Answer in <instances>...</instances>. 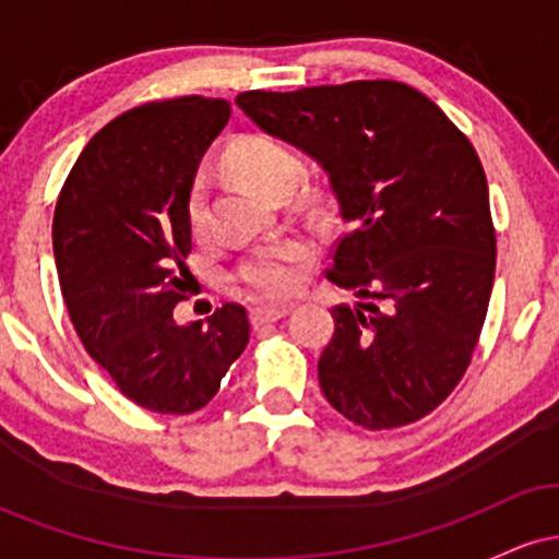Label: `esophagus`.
<instances>
[{"label": "esophagus", "instance_id": "34e87169", "mask_svg": "<svg viewBox=\"0 0 559 559\" xmlns=\"http://www.w3.org/2000/svg\"><path fill=\"white\" fill-rule=\"evenodd\" d=\"M288 310H292V305H258L252 307L249 318H252V325H262L288 316Z\"/></svg>", "mask_w": 559, "mask_h": 559}]
</instances>
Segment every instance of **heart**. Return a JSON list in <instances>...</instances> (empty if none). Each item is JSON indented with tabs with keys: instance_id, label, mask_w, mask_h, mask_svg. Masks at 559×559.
<instances>
[{
	"instance_id": "obj_1",
	"label": "heart",
	"mask_w": 559,
	"mask_h": 559,
	"mask_svg": "<svg viewBox=\"0 0 559 559\" xmlns=\"http://www.w3.org/2000/svg\"><path fill=\"white\" fill-rule=\"evenodd\" d=\"M226 163L243 183L265 197H271L281 186H292L301 168L297 152L271 133H243L228 146ZM186 223L197 239L207 234V189H204L202 178H197L186 194ZM305 258L307 243L301 239L262 243L241 262L236 278L252 288L258 297H286L299 286Z\"/></svg>"
}]
</instances>
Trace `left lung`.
<instances>
[{
	"label": "left lung",
	"mask_w": 559,
	"mask_h": 559,
	"mask_svg": "<svg viewBox=\"0 0 559 559\" xmlns=\"http://www.w3.org/2000/svg\"><path fill=\"white\" fill-rule=\"evenodd\" d=\"M236 105L320 163L346 223L325 278L360 301L331 310L325 400L370 431L426 418L465 376L493 286L497 234L473 144L400 81L243 92Z\"/></svg>",
	"instance_id": "obj_1"
}]
</instances>
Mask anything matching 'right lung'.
Returning <instances> with one entry per match:
<instances>
[{"label":"right lung","mask_w":559,"mask_h":559,"mask_svg":"<svg viewBox=\"0 0 559 559\" xmlns=\"http://www.w3.org/2000/svg\"><path fill=\"white\" fill-rule=\"evenodd\" d=\"M230 118L226 99L178 96L115 118L83 146L55 207L62 299L88 355L131 402L202 409L249 342L247 310L178 325L191 252L186 194Z\"/></svg>","instance_id":"add662e5"}]
</instances>
